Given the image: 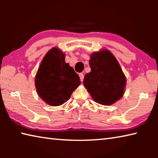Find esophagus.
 I'll list each match as a JSON object with an SVG mask.
<instances>
[{"instance_id": "obj_1", "label": "esophagus", "mask_w": 158, "mask_h": 158, "mask_svg": "<svg viewBox=\"0 0 158 158\" xmlns=\"http://www.w3.org/2000/svg\"><path fill=\"white\" fill-rule=\"evenodd\" d=\"M79 77H80V79H81V81H82L83 80H84V74H83L82 73H79Z\"/></svg>"}]
</instances>
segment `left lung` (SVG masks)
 <instances>
[{
	"label": "left lung",
	"instance_id": "8db88e82",
	"mask_svg": "<svg viewBox=\"0 0 158 158\" xmlns=\"http://www.w3.org/2000/svg\"><path fill=\"white\" fill-rule=\"evenodd\" d=\"M91 71L84 77V85L96 102L110 105L124 94L126 79L114 56L108 50L90 56Z\"/></svg>",
	"mask_w": 158,
	"mask_h": 158
}]
</instances>
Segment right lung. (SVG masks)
<instances>
[{
	"mask_svg": "<svg viewBox=\"0 0 158 158\" xmlns=\"http://www.w3.org/2000/svg\"><path fill=\"white\" fill-rule=\"evenodd\" d=\"M35 83L40 97L55 106L65 103L81 81L74 69L65 63V54L54 47L42 60Z\"/></svg>",
	"mask_w": 158,
	"mask_h": 158,
	"instance_id": "add662e5",
	"label": "right lung"
}]
</instances>
